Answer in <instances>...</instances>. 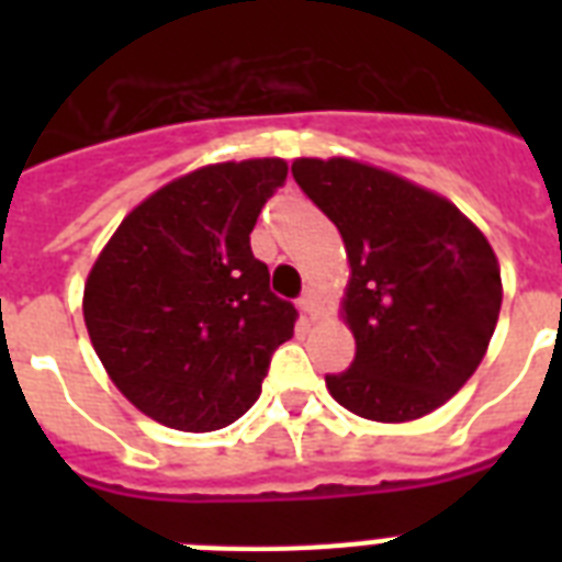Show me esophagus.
Instances as JSON below:
<instances>
[{
  "label": "esophagus",
  "mask_w": 562,
  "mask_h": 562,
  "mask_svg": "<svg viewBox=\"0 0 562 562\" xmlns=\"http://www.w3.org/2000/svg\"><path fill=\"white\" fill-rule=\"evenodd\" d=\"M300 312L308 317V321H315L321 315V300H317L315 291H306L303 297H300Z\"/></svg>",
  "instance_id": "1"
}]
</instances>
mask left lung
I'll list each match as a JSON object with an SVG mask.
<instances>
[{"label": "left lung", "instance_id": "left-lung-1", "mask_svg": "<svg viewBox=\"0 0 562 562\" xmlns=\"http://www.w3.org/2000/svg\"><path fill=\"white\" fill-rule=\"evenodd\" d=\"M291 175L344 238L341 317L356 359L333 400L375 423L437 411L479 370L502 308L487 236L443 194L350 157H297Z\"/></svg>", "mask_w": 562, "mask_h": 562}]
</instances>
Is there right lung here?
Returning a JSON list of instances; mask_svg holds the SVG:
<instances>
[{
    "mask_svg": "<svg viewBox=\"0 0 562 562\" xmlns=\"http://www.w3.org/2000/svg\"><path fill=\"white\" fill-rule=\"evenodd\" d=\"M289 162H212L127 212L83 282V324L108 375L145 417L178 431L236 423L262 393L297 308L250 250Z\"/></svg>",
    "mask_w": 562,
    "mask_h": 562,
    "instance_id": "obj_1",
    "label": "right lung"
}]
</instances>
